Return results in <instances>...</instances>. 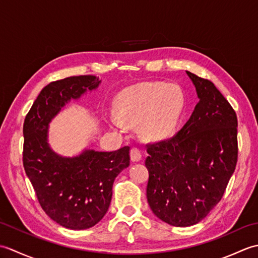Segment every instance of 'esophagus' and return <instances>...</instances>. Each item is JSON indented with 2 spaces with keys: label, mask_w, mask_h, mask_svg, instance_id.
Segmentation results:
<instances>
[{
  "label": "esophagus",
  "mask_w": 258,
  "mask_h": 258,
  "mask_svg": "<svg viewBox=\"0 0 258 258\" xmlns=\"http://www.w3.org/2000/svg\"><path fill=\"white\" fill-rule=\"evenodd\" d=\"M142 160V153L139 149H136V147H133L132 150H131V161L132 162H140Z\"/></svg>",
  "instance_id": "1"
}]
</instances>
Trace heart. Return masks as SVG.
Wrapping results in <instances>:
<instances>
[{"mask_svg":"<svg viewBox=\"0 0 258 258\" xmlns=\"http://www.w3.org/2000/svg\"><path fill=\"white\" fill-rule=\"evenodd\" d=\"M183 94L176 85L147 82L117 95L114 102L116 117H109L112 127L140 123V133L146 140H161L173 132L183 109Z\"/></svg>","mask_w":258,"mask_h":258,"instance_id":"b5f03b06","label":"heart"}]
</instances>
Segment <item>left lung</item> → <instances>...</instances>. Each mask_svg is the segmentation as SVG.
<instances>
[{
  "label": "left lung",
  "mask_w": 258,
  "mask_h": 258,
  "mask_svg": "<svg viewBox=\"0 0 258 258\" xmlns=\"http://www.w3.org/2000/svg\"><path fill=\"white\" fill-rule=\"evenodd\" d=\"M199 103L179 132L147 145L152 212L169 225L187 227L205 218L226 189L237 163L236 113L211 81L186 71Z\"/></svg>",
  "instance_id": "obj_1"
}]
</instances>
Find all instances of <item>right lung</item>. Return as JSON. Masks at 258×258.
Instances as JSON below:
<instances>
[{
	"instance_id": "1",
	"label": "right lung",
	"mask_w": 258,
	"mask_h": 258,
	"mask_svg": "<svg viewBox=\"0 0 258 258\" xmlns=\"http://www.w3.org/2000/svg\"><path fill=\"white\" fill-rule=\"evenodd\" d=\"M100 83L94 75L52 82L38 94L23 125V165L38 203L54 222L78 231L96 225L106 214L114 180L130 165V147L62 156L48 144V125L71 100Z\"/></svg>"
}]
</instances>
